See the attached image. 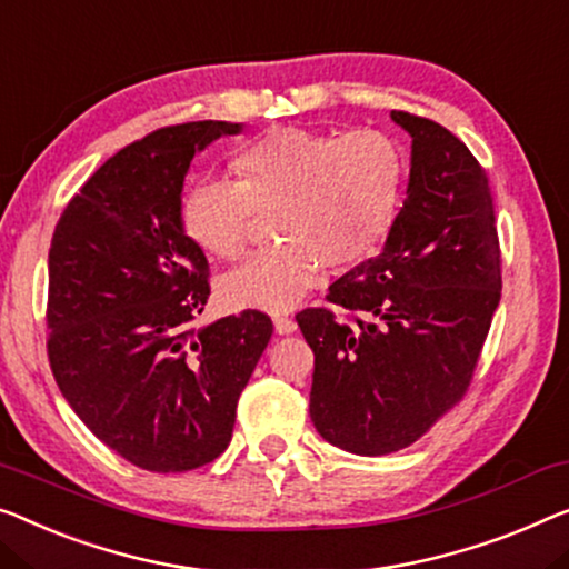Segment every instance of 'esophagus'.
Returning <instances> with one entry per match:
<instances>
[{
	"label": "esophagus",
	"instance_id": "esophagus-1",
	"mask_svg": "<svg viewBox=\"0 0 569 569\" xmlns=\"http://www.w3.org/2000/svg\"><path fill=\"white\" fill-rule=\"evenodd\" d=\"M273 325H276V332H278V335H291V332H296V319L288 317V313H276Z\"/></svg>",
	"mask_w": 569,
	"mask_h": 569
}]
</instances>
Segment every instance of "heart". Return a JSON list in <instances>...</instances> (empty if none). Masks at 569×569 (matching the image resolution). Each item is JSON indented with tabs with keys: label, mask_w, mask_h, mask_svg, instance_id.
Wrapping results in <instances>:
<instances>
[{
	"label": "heart",
	"mask_w": 569,
	"mask_h": 569,
	"mask_svg": "<svg viewBox=\"0 0 569 569\" xmlns=\"http://www.w3.org/2000/svg\"><path fill=\"white\" fill-rule=\"evenodd\" d=\"M237 181H199L181 203L183 230L219 260L248 248L252 217H270L278 244L222 281L237 309H291L319 281L321 266L350 270L372 260L391 234L406 186V160L388 132L335 138L276 127L232 156Z\"/></svg>",
	"instance_id": "1"
}]
</instances>
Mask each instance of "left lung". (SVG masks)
I'll return each mask as SVG.
<instances>
[{"label": "left lung", "mask_w": 569, "mask_h": 569, "mask_svg": "<svg viewBox=\"0 0 569 569\" xmlns=\"http://www.w3.org/2000/svg\"><path fill=\"white\" fill-rule=\"evenodd\" d=\"M411 134L403 209L378 258L296 313L313 350L309 413L329 445L391 455L468 393L501 301V244L486 168L427 117L391 112Z\"/></svg>", "instance_id": "obj_1"}]
</instances>
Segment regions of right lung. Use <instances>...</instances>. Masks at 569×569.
<instances>
[{
    "label": "right lung",
    "mask_w": 569,
    "mask_h": 569,
    "mask_svg": "<svg viewBox=\"0 0 569 569\" xmlns=\"http://www.w3.org/2000/svg\"><path fill=\"white\" fill-rule=\"evenodd\" d=\"M232 122H186L134 140L81 186L48 252V360L87 427L127 462L186 472L232 439L242 388L273 335L244 309L193 327L211 286L181 222L193 152Z\"/></svg>",
    "instance_id": "obj_1"
}]
</instances>
